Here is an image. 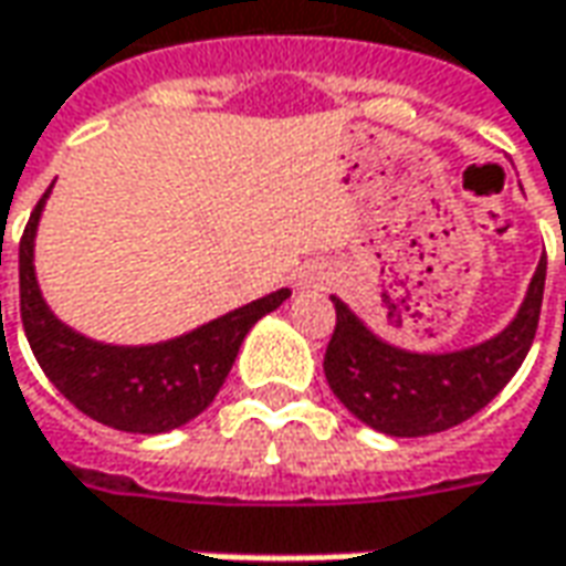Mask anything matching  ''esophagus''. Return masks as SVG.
Masks as SVG:
<instances>
[{
    "instance_id": "obj_1",
    "label": "esophagus",
    "mask_w": 566,
    "mask_h": 566,
    "mask_svg": "<svg viewBox=\"0 0 566 566\" xmlns=\"http://www.w3.org/2000/svg\"><path fill=\"white\" fill-rule=\"evenodd\" d=\"M329 283H333V274L323 271V268H307L305 274H298V280H295V286L302 292H321L326 290Z\"/></svg>"
}]
</instances>
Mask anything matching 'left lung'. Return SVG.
<instances>
[{
  "label": "left lung",
  "instance_id": "8db88e82",
  "mask_svg": "<svg viewBox=\"0 0 566 566\" xmlns=\"http://www.w3.org/2000/svg\"><path fill=\"white\" fill-rule=\"evenodd\" d=\"M545 255L502 333L459 350H409L376 335L333 295L335 333L323 357L333 395L354 419L391 438H424L471 419L509 385L539 326Z\"/></svg>",
  "mask_w": 566,
  "mask_h": 566
}]
</instances>
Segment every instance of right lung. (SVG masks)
Masks as SVG:
<instances>
[{"label":"right lung","mask_w":566,"mask_h":566,"mask_svg":"<svg viewBox=\"0 0 566 566\" xmlns=\"http://www.w3.org/2000/svg\"><path fill=\"white\" fill-rule=\"evenodd\" d=\"M52 187L42 193L27 221L18 255L23 333L42 373L73 407L116 431L163 434L197 419L221 391L245 333L264 314L283 305L292 292L276 290L190 333L154 345L95 342L57 321L39 290L33 252L39 218Z\"/></svg>","instance_id":"1"}]
</instances>
